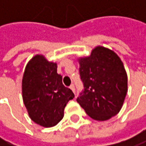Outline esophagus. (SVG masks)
I'll use <instances>...</instances> for the list:
<instances>
[{"instance_id":"esophagus-1","label":"esophagus","mask_w":146,"mask_h":146,"mask_svg":"<svg viewBox=\"0 0 146 146\" xmlns=\"http://www.w3.org/2000/svg\"><path fill=\"white\" fill-rule=\"evenodd\" d=\"M70 88L72 89V92H74V93L75 94V88H74V84H72V85L70 86Z\"/></svg>"}]
</instances>
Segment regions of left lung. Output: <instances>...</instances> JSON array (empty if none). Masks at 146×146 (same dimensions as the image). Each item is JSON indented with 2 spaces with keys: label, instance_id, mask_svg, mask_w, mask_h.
<instances>
[{
  "label": "left lung",
  "instance_id": "obj_1",
  "mask_svg": "<svg viewBox=\"0 0 146 146\" xmlns=\"http://www.w3.org/2000/svg\"><path fill=\"white\" fill-rule=\"evenodd\" d=\"M84 91L77 98L86 113L107 121L121 110L128 91V78L121 58L112 50L96 46L88 57L78 58Z\"/></svg>",
  "mask_w": 146,
  "mask_h": 146
}]
</instances>
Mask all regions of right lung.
Instances as JSON below:
<instances>
[{"instance_id": "add662e5", "label": "right lung", "mask_w": 146, "mask_h": 146, "mask_svg": "<svg viewBox=\"0 0 146 146\" xmlns=\"http://www.w3.org/2000/svg\"><path fill=\"white\" fill-rule=\"evenodd\" d=\"M57 67V63L37 54L28 62L22 80L23 100L29 116L45 128L62 120L66 103L74 97L72 91L63 85Z\"/></svg>"}]
</instances>
